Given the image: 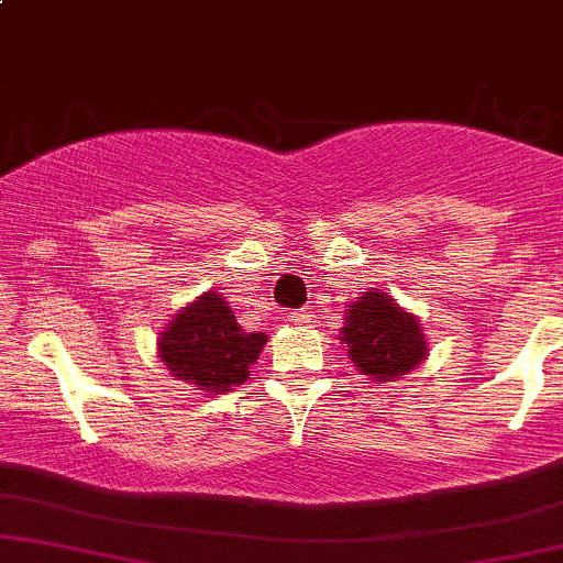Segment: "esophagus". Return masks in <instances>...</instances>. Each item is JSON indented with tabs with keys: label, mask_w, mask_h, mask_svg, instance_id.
<instances>
[{
	"label": "esophagus",
	"mask_w": 563,
	"mask_h": 563,
	"mask_svg": "<svg viewBox=\"0 0 563 563\" xmlns=\"http://www.w3.org/2000/svg\"><path fill=\"white\" fill-rule=\"evenodd\" d=\"M309 318H312V314H309L307 309H296V312H290V314H288V320H290V322H296V325H301V322H307Z\"/></svg>",
	"instance_id": "1"
}]
</instances>
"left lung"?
I'll list each match as a JSON object with an SVG mask.
<instances>
[{
  "label": "left lung",
  "instance_id": "obj_1",
  "mask_svg": "<svg viewBox=\"0 0 563 563\" xmlns=\"http://www.w3.org/2000/svg\"><path fill=\"white\" fill-rule=\"evenodd\" d=\"M341 341L346 344L349 360L365 376H376V380L405 376L426 357L418 320L399 309L391 296L378 290H371L352 303Z\"/></svg>",
  "mask_w": 563,
  "mask_h": 563
}]
</instances>
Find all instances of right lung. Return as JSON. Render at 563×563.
I'll return each instance as SVG.
<instances>
[{
    "mask_svg": "<svg viewBox=\"0 0 563 563\" xmlns=\"http://www.w3.org/2000/svg\"><path fill=\"white\" fill-rule=\"evenodd\" d=\"M264 333H243L222 296L206 294L169 322L158 341V354L177 378L203 391H228L249 378L260 360Z\"/></svg>",
    "mask_w": 563,
    "mask_h": 563,
    "instance_id": "add662e5",
    "label": "right lung"
}]
</instances>
